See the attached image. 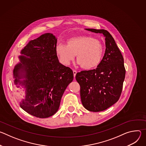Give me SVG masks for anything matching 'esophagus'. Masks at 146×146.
Segmentation results:
<instances>
[{
  "instance_id": "1",
  "label": "esophagus",
  "mask_w": 146,
  "mask_h": 146,
  "mask_svg": "<svg viewBox=\"0 0 146 146\" xmlns=\"http://www.w3.org/2000/svg\"><path fill=\"white\" fill-rule=\"evenodd\" d=\"M73 75H74V77L75 78V77H76V74H77V72H76V70H73Z\"/></svg>"
}]
</instances>
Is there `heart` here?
<instances>
[{
	"label": "heart",
	"mask_w": 146,
	"mask_h": 146,
	"mask_svg": "<svg viewBox=\"0 0 146 146\" xmlns=\"http://www.w3.org/2000/svg\"><path fill=\"white\" fill-rule=\"evenodd\" d=\"M105 48L101 41L90 36H76L69 38L66 44L59 43L56 54L62 64L68 65L76 56L78 64L85 70L96 68L102 62Z\"/></svg>",
	"instance_id": "heart-1"
}]
</instances>
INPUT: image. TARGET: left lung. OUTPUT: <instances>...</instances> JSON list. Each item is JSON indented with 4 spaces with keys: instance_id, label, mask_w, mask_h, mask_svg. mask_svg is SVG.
<instances>
[{
    "instance_id": "1",
    "label": "left lung",
    "mask_w": 146,
    "mask_h": 146,
    "mask_svg": "<svg viewBox=\"0 0 146 146\" xmlns=\"http://www.w3.org/2000/svg\"><path fill=\"white\" fill-rule=\"evenodd\" d=\"M105 37L106 50L95 69L77 73L76 79L80 86L83 106L93 112L103 111L119 99L125 76L123 58L110 33L105 29H86Z\"/></svg>"
}]
</instances>
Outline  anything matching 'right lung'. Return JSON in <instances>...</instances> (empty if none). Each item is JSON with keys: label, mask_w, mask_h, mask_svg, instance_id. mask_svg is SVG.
<instances>
[{"label": "right lung", "mask_w": 146, "mask_h": 146, "mask_svg": "<svg viewBox=\"0 0 146 146\" xmlns=\"http://www.w3.org/2000/svg\"><path fill=\"white\" fill-rule=\"evenodd\" d=\"M56 43V38L50 33L29 41L21 51L20 62L13 70L14 84L25 88V98L20 107L40 118L56 113L62 95L73 80L72 70L59 63Z\"/></svg>", "instance_id": "right-lung-1"}]
</instances>
